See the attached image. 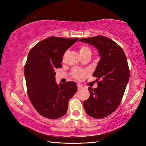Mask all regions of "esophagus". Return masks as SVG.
Returning a JSON list of instances; mask_svg holds the SVG:
<instances>
[{
	"label": "esophagus",
	"instance_id": "34e87169",
	"mask_svg": "<svg viewBox=\"0 0 146 146\" xmlns=\"http://www.w3.org/2000/svg\"><path fill=\"white\" fill-rule=\"evenodd\" d=\"M78 88L79 90H81V89H83V86H81V85H80V84H78Z\"/></svg>",
	"mask_w": 146,
	"mask_h": 146
}]
</instances>
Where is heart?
I'll use <instances>...</instances> for the list:
<instances>
[{"label":"heart","mask_w":146,"mask_h":146,"mask_svg":"<svg viewBox=\"0 0 146 146\" xmlns=\"http://www.w3.org/2000/svg\"><path fill=\"white\" fill-rule=\"evenodd\" d=\"M80 56L85 54L88 52H91V50L87 46L82 45L79 48ZM88 71L85 70H80V69H74L72 71V76L78 80H82L88 75Z\"/></svg>","instance_id":"obj_1"}]
</instances>
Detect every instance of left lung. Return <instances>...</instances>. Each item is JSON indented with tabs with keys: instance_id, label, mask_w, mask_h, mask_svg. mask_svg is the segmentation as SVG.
<instances>
[{
	"instance_id": "1",
	"label": "left lung",
	"mask_w": 146,
	"mask_h": 146,
	"mask_svg": "<svg viewBox=\"0 0 146 146\" xmlns=\"http://www.w3.org/2000/svg\"><path fill=\"white\" fill-rule=\"evenodd\" d=\"M79 42L96 47L100 60L93 76L98 87H88L90 97L83 102L86 113L95 119L108 116L118 108L129 79L126 56L122 48L110 38L96 36L81 38Z\"/></svg>"
}]
</instances>
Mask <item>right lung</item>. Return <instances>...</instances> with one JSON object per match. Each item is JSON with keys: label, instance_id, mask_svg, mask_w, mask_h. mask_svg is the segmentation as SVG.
<instances>
[{"label": "right lung", "instance_id": "add662e5", "mask_svg": "<svg viewBox=\"0 0 146 146\" xmlns=\"http://www.w3.org/2000/svg\"><path fill=\"white\" fill-rule=\"evenodd\" d=\"M78 40L51 36L35 45L24 66L27 94L36 110L50 119L66 113L68 103L78 90L76 83H56L55 69L61 68L65 51Z\"/></svg>", "mask_w": 146, "mask_h": 146}]
</instances>
